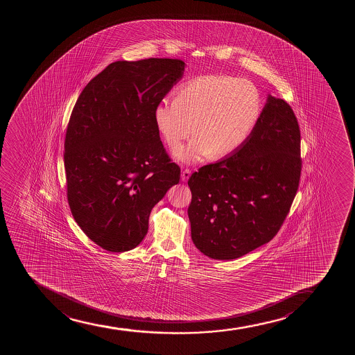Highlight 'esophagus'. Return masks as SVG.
<instances>
[{
  "instance_id": "1",
  "label": "esophagus",
  "mask_w": 355,
  "mask_h": 355,
  "mask_svg": "<svg viewBox=\"0 0 355 355\" xmlns=\"http://www.w3.org/2000/svg\"><path fill=\"white\" fill-rule=\"evenodd\" d=\"M191 169H188V168H186V169H184L182 171V173H181V180L184 181V182H187L188 179H189V176H191Z\"/></svg>"
}]
</instances>
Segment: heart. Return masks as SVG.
Returning <instances> with one entry per match:
<instances>
[{"label": "heart", "mask_w": 355, "mask_h": 355, "mask_svg": "<svg viewBox=\"0 0 355 355\" xmlns=\"http://www.w3.org/2000/svg\"><path fill=\"white\" fill-rule=\"evenodd\" d=\"M261 99L252 83L232 76H204L184 83L176 97H164L154 110L156 125L171 149L193 130L198 134L174 153L184 163L225 157L243 147L257 124Z\"/></svg>", "instance_id": "heart-1"}]
</instances>
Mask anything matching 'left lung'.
I'll return each mask as SVG.
<instances>
[{
	"label": "left lung",
	"mask_w": 355,
	"mask_h": 355,
	"mask_svg": "<svg viewBox=\"0 0 355 355\" xmlns=\"http://www.w3.org/2000/svg\"><path fill=\"white\" fill-rule=\"evenodd\" d=\"M301 131L291 106L268 97L243 147L193 173L192 241L205 256L241 257L277 234L297 193Z\"/></svg>",
	"instance_id": "obj_1"
}]
</instances>
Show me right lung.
Here are the masks:
<instances>
[{"label":"right lung","mask_w":355,"mask_h":355,"mask_svg":"<svg viewBox=\"0 0 355 355\" xmlns=\"http://www.w3.org/2000/svg\"><path fill=\"white\" fill-rule=\"evenodd\" d=\"M184 71L179 59L114 62L78 97L66 130L67 200L83 232L106 251L136 248L153 207L179 184L154 110Z\"/></svg>","instance_id":"add662e5"}]
</instances>
